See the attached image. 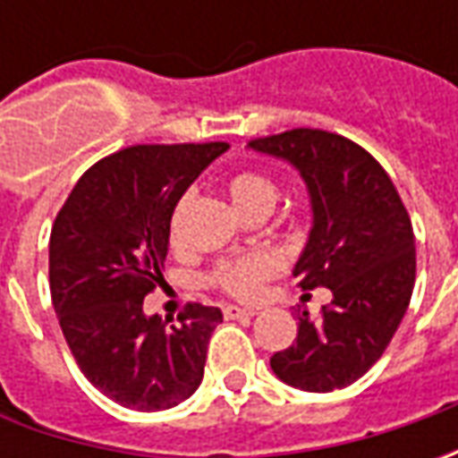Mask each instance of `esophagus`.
I'll list each match as a JSON object with an SVG mask.
<instances>
[{
	"instance_id": "esophagus-1",
	"label": "esophagus",
	"mask_w": 458,
	"mask_h": 458,
	"mask_svg": "<svg viewBox=\"0 0 458 458\" xmlns=\"http://www.w3.org/2000/svg\"><path fill=\"white\" fill-rule=\"evenodd\" d=\"M224 316L232 321H250L257 316V308H239V306H224Z\"/></svg>"
}]
</instances>
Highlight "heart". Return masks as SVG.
Returning a JSON list of instances; mask_svg holds the SVG:
<instances>
[{"label":"heart","instance_id":"b5f03b06","mask_svg":"<svg viewBox=\"0 0 458 458\" xmlns=\"http://www.w3.org/2000/svg\"><path fill=\"white\" fill-rule=\"evenodd\" d=\"M226 193L239 214L252 219V216H265L273 211L277 196H280V185L273 175H267L262 170H239L226 181ZM185 203H188V196L175 208V216L170 224L173 239L178 237V221H181ZM280 270H283L280 257L275 252L259 250V252H250V255L221 259L219 265L208 273V283L234 298H255L257 293L265 288V283L273 280Z\"/></svg>","mask_w":458,"mask_h":458}]
</instances>
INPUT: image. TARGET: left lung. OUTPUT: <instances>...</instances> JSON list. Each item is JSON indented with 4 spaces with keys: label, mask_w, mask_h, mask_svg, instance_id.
I'll return each instance as SVG.
<instances>
[{
    "label": "left lung",
    "mask_w": 458,
    "mask_h": 458,
    "mask_svg": "<svg viewBox=\"0 0 458 458\" xmlns=\"http://www.w3.org/2000/svg\"><path fill=\"white\" fill-rule=\"evenodd\" d=\"M288 160L308 185L313 229L293 275L303 291L328 288L318 321L298 313L295 342L275 352L277 377L306 393L342 390L382 357L415 285L408 208L385 167L357 142L324 130H288L250 140Z\"/></svg>",
    "instance_id": "obj_1"
}]
</instances>
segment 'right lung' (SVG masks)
<instances>
[{"label":"right lung","instance_id":"1","mask_svg":"<svg viewBox=\"0 0 458 458\" xmlns=\"http://www.w3.org/2000/svg\"><path fill=\"white\" fill-rule=\"evenodd\" d=\"M132 145L89 167L50 232V298L86 379L132 411H165L196 393L221 310L188 303L181 326L145 316L163 277L170 219L203 167L226 150Z\"/></svg>","mask_w":458,"mask_h":458}]
</instances>
